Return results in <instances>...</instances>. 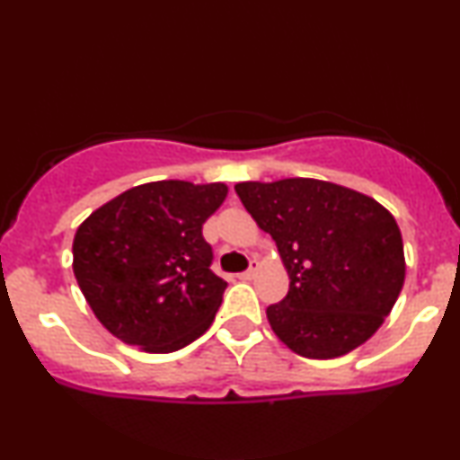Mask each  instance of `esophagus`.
<instances>
[{
  "instance_id": "esophagus-1",
  "label": "esophagus",
  "mask_w": 460,
  "mask_h": 460,
  "mask_svg": "<svg viewBox=\"0 0 460 460\" xmlns=\"http://www.w3.org/2000/svg\"><path fill=\"white\" fill-rule=\"evenodd\" d=\"M257 270H260V261H257V260H252V261H251V268H248L246 272H242V274H240V279H244V281H248V279H252V277H255Z\"/></svg>"
}]
</instances>
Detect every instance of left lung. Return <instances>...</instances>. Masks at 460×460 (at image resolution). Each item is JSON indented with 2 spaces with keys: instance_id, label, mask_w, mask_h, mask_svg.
<instances>
[{
  "instance_id": "obj_1",
  "label": "left lung",
  "mask_w": 460,
  "mask_h": 460,
  "mask_svg": "<svg viewBox=\"0 0 460 460\" xmlns=\"http://www.w3.org/2000/svg\"><path fill=\"white\" fill-rule=\"evenodd\" d=\"M235 192L288 270V296L266 309L279 340L307 358H335L367 341L404 285L394 216L372 197L320 179L242 181Z\"/></svg>"
}]
</instances>
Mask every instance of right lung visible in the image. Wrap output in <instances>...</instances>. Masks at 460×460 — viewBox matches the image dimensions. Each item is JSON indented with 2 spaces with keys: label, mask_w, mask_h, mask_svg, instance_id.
Returning a JSON list of instances; mask_svg holds the SVG:
<instances>
[{
  "label": "right lung",
  "mask_w": 460,
  "mask_h": 460,
  "mask_svg": "<svg viewBox=\"0 0 460 460\" xmlns=\"http://www.w3.org/2000/svg\"><path fill=\"white\" fill-rule=\"evenodd\" d=\"M225 183H142L79 225L73 272L97 320L129 346L175 352L212 326L225 279L203 223L223 205Z\"/></svg>",
  "instance_id": "obj_1"
}]
</instances>
